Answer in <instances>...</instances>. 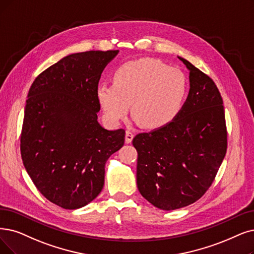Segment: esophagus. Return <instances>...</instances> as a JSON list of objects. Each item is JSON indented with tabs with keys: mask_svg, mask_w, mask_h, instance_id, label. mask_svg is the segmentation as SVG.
<instances>
[{
	"mask_svg": "<svg viewBox=\"0 0 254 254\" xmlns=\"http://www.w3.org/2000/svg\"><path fill=\"white\" fill-rule=\"evenodd\" d=\"M133 137H134V134L131 132V131H127L126 132V136H125V141L127 144H130L131 141H132V139H133Z\"/></svg>",
	"mask_w": 254,
	"mask_h": 254,
	"instance_id": "esophagus-1",
	"label": "esophagus"
}]
</instances>
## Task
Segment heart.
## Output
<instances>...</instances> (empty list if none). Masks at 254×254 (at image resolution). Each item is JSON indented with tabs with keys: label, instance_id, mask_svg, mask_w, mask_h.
Masks as SVG:
<instances>
[{
	"label": "heart",
	"instance_id": "heart-1",
	"mask_svg": "<svg viewBox=\"0 0 254 254\" xmlns=\"http://www.w3.org/2000/svg\"><path fill=\"white\" fill-rule=\"evenodd\" d=\"M188 89L185 74L159 60L140 58L121 64L113 74V83H100L96 88L98 103L111 124L132 114L141 126L165 127L184 105Z\"/></svg>",
	"mask_w": 254,
	"mask_h": 254
}]
</instances>
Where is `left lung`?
Wrapping results in <instances>:
<instances>
[{
    "label": "left lung",
    "instance_id": "1",
    "mask_svg": "<svg viewBox=\"0 0 254 254\" xmlns=\"http://www.w3.org/2000/svg\"><path fill=\"white\" fill-rule=\"evenodd\" d=\"M190 93L165 127L133 138L138 190L151 204L173 210L199 200L209 189L227 150L221 94L212 79L188 60Z\"/></svg>",
    "mask_w": 254,
    "mask_h": 254
}]
</instances>
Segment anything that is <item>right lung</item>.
<instances>
[{
    "label": "right lung",
    "mask_w": 254,
    "mask_h": 254,
    "mask_svg": "<svg viewBox=\"0 0 254 254\" xmlns=\"http://www.w3.org/2000/svg\"><path fill=\"white\" fill-rule=\"evenodd\" d=\"M119 50L70 54L40 73L28 93L21 133L25 169L52 203L80 208L104 186L105 164L125 141V130L98 122L96 88Z\"/></svg>",
    "instance_id": "1"
}]
</instances>
